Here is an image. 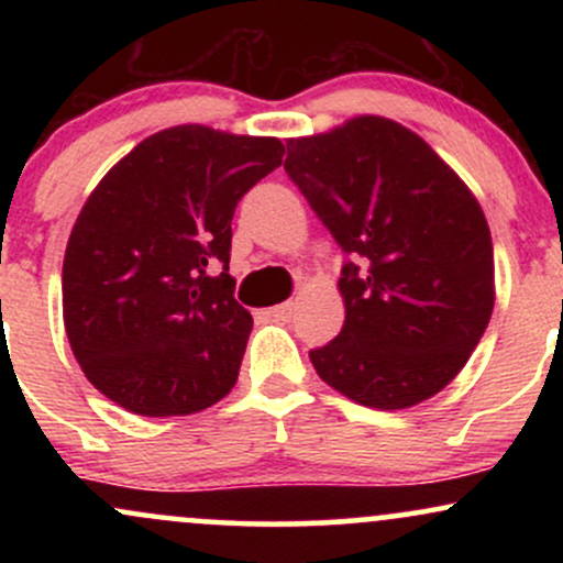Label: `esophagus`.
<instances>
[{"label": "esophagus", "mask_w": 563, "mask_h": 563, "mask_svg": "<svg viewBox=\"0 0 563 563\" xmlns=\"http://www.w3.org/2000/svg\"><path fill=\"white\" fill-rule=\"evenodd\" d=\"M269 314H273L275 320H290V318H294V303H290V301L277 303V307L269 309Z\"/></svg>", "instance_id": "esophagus-1"}]
</instances>
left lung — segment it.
Masks as SVG:
<instances>
[{
	"label": "left lung",
	"instance_id": "obj_1",
	"mask_svg": "<svg viewBox=\"0 0 563 563\" xmlns=\"http://www.w3.org/2000/svg\"><path fill=\"white\" fill-rule=\"evenodd\" d=\"M286 145L288 177L354 260L339 277L344 328L309 352L314 371L378 410L434 397L493 318L495 256L479 200L416 132L384 115Z\"/></svg>",
	"mask_w": 563,
	"mask_h": 563
}]
</instances>
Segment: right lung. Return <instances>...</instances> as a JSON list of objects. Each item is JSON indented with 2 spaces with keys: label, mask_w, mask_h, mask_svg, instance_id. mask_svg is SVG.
<instances>
[{
  "label": "right lung",
  "mask_w": 563,
  "mask_h": 563,
  "mask_svg": "<svg viewBox=\"0 0 563 563\" xmlns=\"http://www.w3.org/2000/svg\"><path fill=\"white\" fill-rule=\"evenodd\" d=\"M283 153L277 137L183 124L100 179L63 260V322L97 391L147 418L228 397L254 328L232 296V214Z\"/></svg>",
  "instance_id": "obj_1"
}]
</instances>
